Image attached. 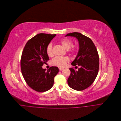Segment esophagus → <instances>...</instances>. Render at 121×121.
<instances>
[{
	"label": "esophagus",
	"instance_id": "1",
	"mask_svg": "<svg viewBox=\"0 0 121 121\" xmlns=\"http://www.w3.org/2000/svg\"><path fill=\"white\" fill-rule=\"evenodd\" d=\"M59 70H60V71H62V70L64 69V68H61V67H60V68H59Z\"/></svg>",
	"mask_w": 121,
	"mask_h": 121
}]
</instances>
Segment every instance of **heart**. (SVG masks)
Masks as SVG:
<instances>
[{
    "mask_svg": "<svg viewBox=\"0 0 121 121\" xmlns=\"http://www.w3.org/2000/svg\"><path fill=\"white\" fill-rule=\"evenodd\" d=\"M60 43L66 49H68L70 52L74 53L76 52L78 50V47L76 45H73V42L71 40L68 38H63L60 40ZM46 52L49 56H53V51L52 45L49 44L46 48ZM69 62V59L67 57L56 56L52 60V65L60 67H63L66 65Z\"/></svg>",
    "mask_w": 121,
    "mask_h": 121,
    "instance_id": "b5f03b06",
    "label": "heart"
}]
</instances>
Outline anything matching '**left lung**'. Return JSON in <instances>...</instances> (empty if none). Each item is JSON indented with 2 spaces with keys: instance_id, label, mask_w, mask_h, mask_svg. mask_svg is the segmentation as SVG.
<instances>
[{
  "instance_id": "left-lung-1",
  "label": "left lung",
  "mask_w": 121,
  "mask_h": 121,
  "mask_svg": "<svg viewBox=\"0 0 121 121\" xmlns=\"http://www.w3.org/2000/svg\"><path fill=\"white\" fill-rule=\"evenodd\" d=\"M75 37L78 40L79 50L77 56L72 63L73 66H80L77 71L69 68L71 73L67 79L69 86L77 91L89 87L94 82L99 71V57L95 46L88 37L78 32L67 34L65 35Z\"/></svg>"
}]
</instances>
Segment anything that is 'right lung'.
Wrapping results in <instances>:
<instances>
[{
    "instance_id": "add662e5",
    "label": "right lung",
    "mask_w": 121,
    "mask_h": 121,
    "mask_svg": "<svg viewBox=\"0 0 121 121\" xmlns=\"http://www.w3.org/2000/svg\"><path fill=\"white\" fill-rule=\"evenodd\" d=\"M56 34L40 33L26 43L21 57V70L27 85L34 90L44 92L51 89L54 77L59 71L56 66H51L47 71L43 65L49 60L46 48Z\"/></svg>"
}]
</instances>
